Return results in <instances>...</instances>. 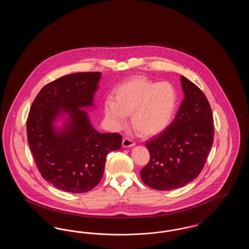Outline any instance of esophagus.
Wrapping results in <instances>:
<instances>
[{
  "instance_id": "obj_1",
  "label": "esophagus",
  "mask_w": 249,
  "mask_h": 249,
  "mask_svg": "<svg viewBox=\"0 0 249 249\" xmlns=\"http://www.w3.org/2000/svg\"><path fill=\"white\" fill-rule=\"evenodd\" d=\"M122 145H123V147H131V146L135 145V142H133L130 138L125 137L122 141Z\"/></svg>"
}]
</instances>
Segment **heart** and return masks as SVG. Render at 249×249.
Masks as SVG:
<instances>
[{"label": "heart", "mask_w": 249, "mask_h": 249, "mask_svg": "<svg viewBox=\"0 0 249 249\" xmlns=\"http://www.w3.org/2000/svg\"><path fill=\"white\" fill-rule=\"evenodd\" d=\"M178 105V91L173 84L134 76L116 88L115 99L107 98L104 113L113 130L123 128L130 114L136 130L143 136H154L172 123Z\"/></svg>", "instance_id": "b5f03b06"}]
</instances>
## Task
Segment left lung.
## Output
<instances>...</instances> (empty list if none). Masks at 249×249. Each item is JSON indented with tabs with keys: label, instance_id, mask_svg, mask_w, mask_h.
<instances>
[{
	"label": "left lung",
	"instance_id": "left-lung-1",
	"mask_svg": "<svg viewBox=\"0 0 249 249\" xmlns=\"http://www.w3.org/2000/svg\"><path fill=\"white\" fill-rule=\"evenodd\" d=\"M181 86L184 100L174 121L161 134L145 142L150 160L140 176L154 190H175L194 180L213 144V115L206 96L183 75Z\"/></svg>",
	"mask_w": 249,
	"mask_h": 249
}]
</instances>
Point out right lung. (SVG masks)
<instances>
[{
    "instance_id": "1",
    "label": "right lung",
    "mask_w": 249,
    "mask_h": 249,
    "mask_svg": "<svg viewBox=\"0 0 249 249\" xmlns=\"http://www.w3.org/2000/svg\"><path fill=\"white\" fill-rule=\"evenodd\" d=\"M102 73L75 72L46 85L36 96L27 119V136L42 177L59 190L82 193L103 178L107 156L121 147L119 133H100L88 112ZM61 119L63 126L55 121Z\"/></svg>"
}]
</instances>
